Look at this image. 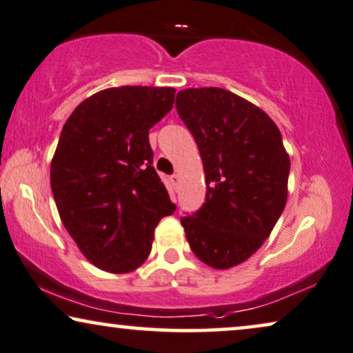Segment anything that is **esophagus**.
Returning a JSON list of instances; mask_svg holds the SVG:
<instances>
[{"mask_svg":"<svg viewBox=\"0 0 353 353\" xmlns=\"http://www.w3.org/2000/svg\"><path fill=\"white\" fill-rule=\"evenodd\" d=\"M171 182H172L174 189H177V185H179V174H172V176H171Z\"/></svg>","mask_w":353,"mask_h":353,"instance_id":"34e87169","label":"esophagus"}]
</instances>
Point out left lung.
I'll return each instance as SVG.
<instances>
[{"mask_svg":"<svg viewBox=\"0 0 353 353\" xmlns=\"http://www.w3.org/2000/svg\"><path fill=\"white\" fill-rule=\"evenodd\" d=\"M177 114L205 169V203L181 218L192 252L216 270L245 261L288 201L290 159L278 125L253 103L218 87L177 93Z\"/></svg>","mask_w":353,"mask_h":353,"instance_id":"8db88e82","label":"left lung"}]
</instances>
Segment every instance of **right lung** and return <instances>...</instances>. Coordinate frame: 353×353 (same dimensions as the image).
Segmentation results:
<instances>
[{"label": "right lung", "instance_id": "1", "mask_svg": "<svg viewBox=\"0 0 353 353\" xmlns=\"http://www.w3.org/2000/svg\"><path fill=\"white\" fill-rule=\"evenodd\" d=\"M174 95L169 87L106 88L75 108L61 130L51 190L69 236L103 271L137 270L159 219L176 210L148 142Z\"/></svg>", "mask_w": 353, "mask_h": 353}]
</instances>
